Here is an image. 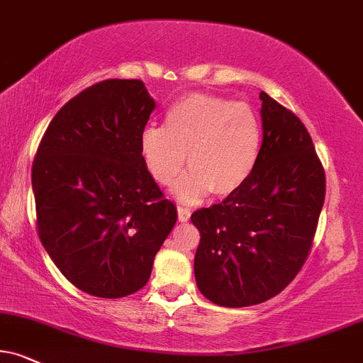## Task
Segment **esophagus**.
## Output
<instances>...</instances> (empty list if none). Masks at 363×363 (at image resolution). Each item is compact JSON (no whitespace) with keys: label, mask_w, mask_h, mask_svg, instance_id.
<instances>
[{"label":"esophagus","mask_w":363,"mask_h":363,"mask_svg":"<svg viewBox=\"0 0 363 363\" xmlns=\"http://www.w3.org/2000/svg\"><path fill=\"white\" fill-rule=\"evenodd\" d=\"M191 212L185 207H178V220L180 222H189Z\"/></svg>","instance_id":"esophagus-1"}]
</instances>
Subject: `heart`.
I'll return each instance as SVG.
<instances>
[{
    "label": "heart",
    "instance_id": "b5f03b06",
    "mask_svg": "<svg viewBox=\"0 0 363 363\" xmlns=\"http://www.w3.org/2000/svg\"><path fill=\"white\" fill-rule=\"evenodd\" d=\"M261 145L256 111L210 94L178 99L167 111L164 128L146 126L140 136L141 158L158 185H172L186 160L191 172L173 189L183 203L199 202L210 191L235 194L256 168Z\"/></svg>",
    "mask_w": 363,
    "mask_h": 363
}]
</instances>
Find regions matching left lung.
Listing matches in <instances>:
<instances>
[{"label": "left lung", "mask_w": 363, "mask_h": 363, "mask_svg": "<svg viewBox=\"0 0 363 363\" xmlns=\"http://www.w3.org/2000/svg\"><path fill=\"white\" fill-rule=\"evenodd\" d=\"M262 145L249 180L222 203L196 210L194 271L200 293L242 308L281 293L305 264L325 202V172L311 136L266 92Z\"/></svg>", "instance_id": "8db88e82"}]
</instances>
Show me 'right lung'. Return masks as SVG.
I'll return each mask as SVG.
<instances>
[{
  "mask_svg": "<svg viewBox=\"0 0 363 363\" xmlns=\"http://www.w3.org/2000/svg\"><path fill=\"white\" fill-rule=\"evenodd\" d=\"M155 107L143 80H104L58 111L35 156L40 240L58 271L92 296L140 291L177 223V207L140 151Z\"/></svg>",
  "mask_w": 363,
  "mask_h": 363,
  "instance_id": "right-lung-1",
  "label": "right lung"
}]
</instances>
